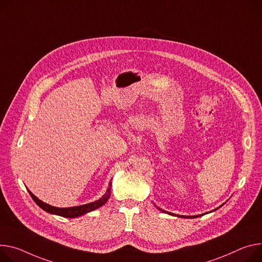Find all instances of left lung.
Returning <instances> with one entry per match:
<instances>
[{"label": "left lung", "mask_w": 262, "mask_h": 262, "mask_svg": "<svg viewBox=\"0 0 262 262\" xmlns=\"http://www.w3.org/2000/svg\"><path fill=\"white\" fill-rule=\"evenodd\" d=\"M224 205V204H223ZM222 205V206H223ZM156 206V205H155ZM222 206H220L219 208H221ZM157 207V206H156ZM160 211H162L163 213H166V214H169V215H172V216H178V217H183V219H196V217H200V216H202V215H204V214H200V215H191V216H188V215H179V214H174V213H170V212H168V211H165V210H163V209H161V208H159V207H157ZM219 208H216V209H214L213 211H215V210H217ZM208 213V212H207Z\"/></svg>", "instance_id": "1"}]
</instances>
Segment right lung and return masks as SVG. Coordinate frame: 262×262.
Instances as JSON below:
<instances>
[{
	"label": "right lung",
	"instance_id": "right-lung-1",
	"mask_svg": "<svg viewBox=\"0 0 262 262\" xmlns=\"http://www.w3.org/2000/svg\"><path fill=\"white\" fill-rule=\"evenodd\" d=\"M111 186H112V182H110L108 184V188L106 189V192L97 201L85 204V205H81V206H75V207H69V208H58V207H54L51 206L49 204H46L42 201H40L39 199H37L30 190H28L29 194L31 195V198L33 199V201L38 205L39 208H41L43 211L51 213V214H55V215H59L62 217H69V219H75L78 216L83 215V214H86L91 211L96 210L98 208H100L101 206H103L110 199L111 196Z\"/></svg>",
	"mask_w": 262,
	"mask_h": 262
}]
</instances>
